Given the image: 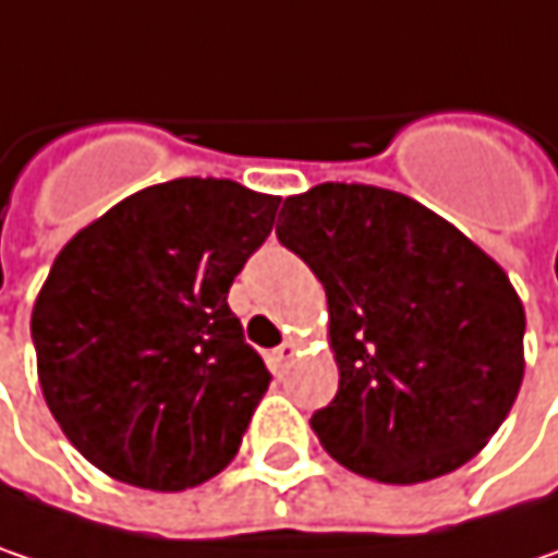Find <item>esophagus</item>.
<instances>
[{
  "mask_svg": "<svg viewBox=\"0 0 558 558\" xmlns=\"http://www.w3.org/2000/svg\"><path fill=\"white\" fill-rule=\"evenodd\" d=\"M295 352H299V342H295V339H286V342L272 352V359H276V365H286V362L295 359Z\"/></svg>",
  "mask_w": 558,
  "mask_h": 558,
  "instance_id": "obj_1",
  "label": "esophagus"
}]
</instances>
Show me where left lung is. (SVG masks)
Instances as JSON below:
<instances>
[{
  "label": "left lung",
  "mask_w": 558,
  "mask_h": 558,
  "mask_svg": "<svg viewBox=\"0 0 558 558\" xmlns=\"http://www.w3.org/2000/svg\"><path fill=\"white\" fill-rule=\"evenodd\" d=\"M276 234L327 292L339 390L311 416L327 454L393 486L476 458L524 380V304L496 259L368 183L289 196Z\"/></svg>",
  "instance_id": "8db88e82"
}]
</instances>
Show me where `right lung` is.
<instances>
[{
  "instance_id": "1",
  "label": "right lung",
  "mask_w": 558,
  "mask_h": 558,
  "mask_svg": "<svg viewBox=\"0 0 558 558\" xmlns=\"http://www.w3.org/2000/svg\"><path fill=\"white\" fill-rule=\"evenodd\" d=\"M279 196L178 178L126 196L53 259L31 311L44 400L100 473L180 493L241 448L269 372L228 289Z\"/></svg>"
}]
</instances>
